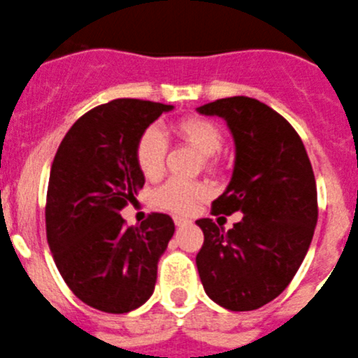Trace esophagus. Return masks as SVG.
<instances>
[{
  "label": "esophagus",
  "instance_id": "1",
  "mask_svg": "<svg viewBox=\"0 0 358 358\" xmlns=\"http://www.w3.org/2000/svg\"><path fill=\"white\" fill-rule=\"evenodd\" d=\"M173 221H175L176 227H187V224H191V219L183 217V215H175Z\"/></svg>",
  "mask_w": 358,
  "mask_h": 358
}]
</instances>
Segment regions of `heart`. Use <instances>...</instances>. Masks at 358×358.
Segmentation results:
<instances>
[{
    "label": "heart",
    "mask_w": 358,
    "mask_h": 358,
    "mask_svg": "<svg viewBox=\"0 0 358 358\" xmlns=\"http://www.w3.org/2000/svg\"><path fill=\"white\" fill-rule=\"evenodd\" d=\"M173 130L183 143L205 157V164L208 167L214 166L212 157L217 155L223 148V134L214 121L201 115H191L180 119ZM164 157H166V139L162 131L157 127L146 128L135 143V162L139 171L150 180L159 178L164 169ZM208 194H210V187L207 183L169 180L155 192V203L167 210L185 212L196 201L205 199Z\"/></svg>",
    "instance_id": "obj_1"
}]
</instances>
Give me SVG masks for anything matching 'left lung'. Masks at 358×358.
<instances>
[{"mask_svg": "<svg viewBox=\"0 0 358 358\" xmlns=\"http://www.w3.org/2000/svg\"><path fill=\"white\" fill-rule=\"evenodd\" d=\"M198 112L223 117L235 143L231 180L212 214H244L228 231L196 221L205 235L199 278L221 307L255 310L285 291L307 255L317 223L314 171L294 128L259 99H215Z\"/></svg>", "mask_w": 358, "mask_h": 358, "instance_id": "left-lung-1", "label": "left lung"}]
</instances>
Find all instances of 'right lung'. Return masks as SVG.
I'll use <instances>...</instances> for the list:
<instances>
[{
    "mask_svg": "<svg viewBox=\"0 0 358 358\" xmlns=\"http://www.w3.org/2000/svg\"><path fill=\"white\" fill-rule=\"evenodd\" d=\"M173 105L121 98L94 107L60 143L46 196V235L67 287L89 307L124 314L146 303L175 234L167 214L137 228L119 212L144 185L135 143Z\"/></svg>",
    "mask_w": 358,
    "mask_h": 358,
    "instance_id": "obj_1",
    "label": "right lung"
}]
</instances>
